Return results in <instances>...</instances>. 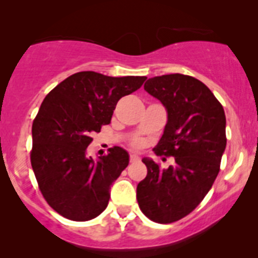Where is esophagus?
Instances as JSON below:
<instances>
[{
    "label": "esophagus",
    "instance_id": "esophagus-1",
    "mask_svg": "<svg viewBox=\"0 0 258 258\" xmlns=\"http://www.w3.org/2000/svg\"><path fill=\"white\" fill-rule=\"evenodd\" d=\"M130 162L131 163L140 162V156L136 155V154H131V155H130Z\"/></svg>",
    "mask_w": 258,
    "mask_h": 258
}]
</instances>
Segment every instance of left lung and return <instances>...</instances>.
Returning <instances> with one entry per match:
<instances>
[{"instance_id": "1", "label": "left lung", "mask_w": 258, "mask_h": 258, "mask_svg": "<svg viewBox=\"0 0 258 258\" xmlns=\"http://www.w3.org/2000/svg\"><path fill=\"white\" fill-rule=\"evenodd\" d=\"M144 89L168 114L154 153L174 156V164L162 169L144 158L148 174L137 184L136 199L150 220L173 223L195 210L213 186L227 146L225 113L210 89L187 75L155 76Z\"/></svg>"}]
</instances>
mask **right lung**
Masks as SVG:
<instances>
[{"mask_svg":"<svg viewBox=\"0 0 258 258\" xmlns=\"http://www.w3.org/2000/svg\"><path fill=\"white\" fill-rule=\"evenodd\" d=\"M145 80V76L112 78L83 71L45 96L31 127L30 160L43 197L59 215L86 221L105 210L110 187L128 165L130 155L114 146L94 160L86 149L91 135L110 123L118 100Z\"/></svg>","mask_w":258,"mask_h":258,"instance_id":"add662e5","label":"right lung"}]
</instances>
